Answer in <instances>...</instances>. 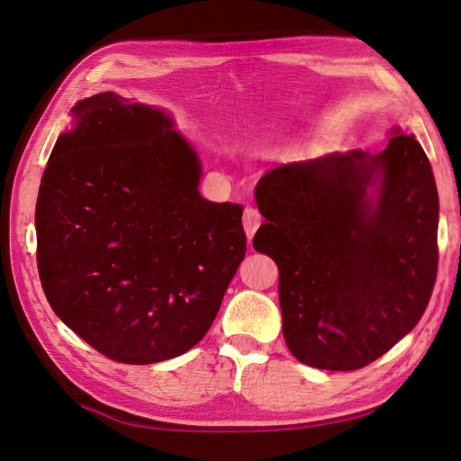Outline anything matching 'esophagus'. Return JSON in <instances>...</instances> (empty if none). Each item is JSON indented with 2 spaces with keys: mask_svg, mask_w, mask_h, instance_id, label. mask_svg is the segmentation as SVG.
Segmentation results:
<instances>
[{
  "mask_svg": "<svg viewBox=\"0 0 461 461\" xmlns=\"http://www.w3.org/2000/svg\"><path fill=\"white\" fill-rule=\"evenodd\" d=\"M263 223V216H261V212H258L257 208H253V206H247L245 208V212H243V230H245V233H247V238H253L255 235V231L258 230V226H261Z\"/></svg>",
  "mask_w": 461,
  "mask_h": 461,
  "instance_id": "esophagus-1",
  "label": "esophagus"
}]
</instances>
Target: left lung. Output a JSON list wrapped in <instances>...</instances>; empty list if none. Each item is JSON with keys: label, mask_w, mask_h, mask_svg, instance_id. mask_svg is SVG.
I'll return each instance as SVG.
<instances>
[{"label": "left lung", "mask_w": 461, "mask_h": 461, "mask_svg": "<svg viewBox=\"0 0 461 461\" xmlns=\"http://www.w3.org/2000/svg\"><path fill=\"white\" fill-rule=\"evenodd\" d=\"M387 148L282 165L257 185L255 251L278 265L290 352L358 370L419 323L438 270V191L427 153L393 128Z\"/></svg>", "instance_id": "1"}]
</instances>
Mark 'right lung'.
<instances>
[{"label": "right lung", "mask_w": 461, "mask_h": 461, "mask_svg": "<svg viewBox=\"0 0 461 461\" xmlns=\"http://www.w3.org/2000/svg\"><path fill=\"white\" fill-rule=\"evenodd\" d=\"M72 114L34 214L46 300L111 360L181 357L243 261V208L200 196L196 153L158 107L107 91Z\"/></svg>", "instance_id": "right-lung-1"}]
</instances>
